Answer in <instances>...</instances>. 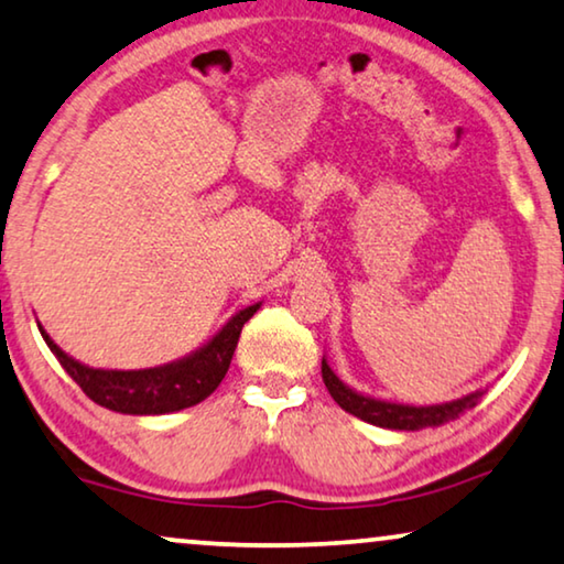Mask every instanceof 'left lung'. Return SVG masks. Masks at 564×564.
Here are the masks:
<instances>
[{"label": "left lung", "mask_w": 564, "mask_h": 564, "mask_svg": "<svg viewBox=\"0 0 564 564\" xmlns=\"http://www.w3.org/2000/svg\"><path fill=\"white\" fill-rule=\"evenodd\" d=\"M322 378L332 399H335L347 414L358 416L372 426H383V430H395V432H419V430H430V426L447 424L452 419L463 416L467 409H473L488 391V388H480V391L467 393L463 399H455V401L414 406V403L386 401V399H376V395L355 391V388H350L337 378V372L329 368L327 358H322Z\"/></svg>", "instance_id": "left-lung-1"}]
</instances>
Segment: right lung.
<instances>
[{
  "label": "right lung",
  "mask_w": 564,
  "mask_h": 564,
  "mask_svg": "<svg viewBox=\"0 0 564 564\" xmlns=\"http://www.w3.org/2000/svg\"><path fill=\"white\" fill-rule=\"evenodd\" d=\"M260 308V301L252 306H245L242 312L221 324V329L212 339H206L202 347L188 352L186 358H178L165 365H155V368L142 370H105V368H89V365L78 362L63 352L58 345L53 343L51 335L37 322V329L51 347V352L58 358L63 370L82 386V391L89 395L94 403L105 406L117 414H132V416H158L171 414V411H181L188 406L202 403L206 395L217 391L221 378L227 376L229 362H232L237 339L245 322L250 319Z\"/></svg>",
  "instance_id": "add662e5"
}]
</instances>
